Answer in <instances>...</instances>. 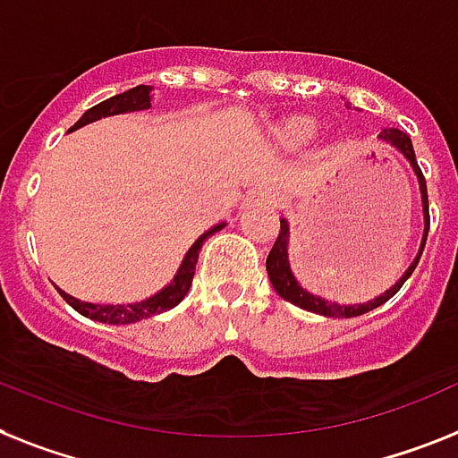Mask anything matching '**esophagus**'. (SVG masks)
Here are the masks:
<instances>
[{
  "label": "esophagus",
  "instance_id": "esophagus-1",
  "mask_svg": "<svg viewBox=\"0 0 458 458\" xmlns=\"http://www.w3.org/2000/svg\"><path fill=\"white\" fill-rule=\"evenodd\" d=\"M255 199H267V194H262V191H257Z\"/></svg>",
  "mask_w": 458,
  "mask_h": 458
}]
</instances>
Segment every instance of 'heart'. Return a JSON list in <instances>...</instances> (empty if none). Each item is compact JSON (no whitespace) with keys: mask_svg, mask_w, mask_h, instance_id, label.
I'll use <instances>...</instances> for the list:
<instances>
[{"mask_svg":"<svg viewBox=\"0 0 458 458\" xmlns=\"http://www.w3.org/2000/svg\"><path fill=\"white\" fill-rule=\"evenodd\" d=\"M309 133H311V123H309V121H301V119L293 121V123L288 126V131H285V135L293 140H301V138H306Z\"/></svg>","mask_w":458,"mask_h":458,"instance_id":"heart-1","label":"heart"}]
</instances>
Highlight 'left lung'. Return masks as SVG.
Masks as SVG:
<instances>
[{
	"label": "left lung",
	"mask_w": 458,
	"mask_h": 458,
	"mask_svg": "<svg viewBox=\"0 0 458 458\" xmlns=\"http://www.w3.org/2000/svg\"><path fill=\"white\" fill-rule=\"evenodd\" d=\"M381 140H386L391 142L393 147H398L400 152L405 154L410 158L411 168L417 173L419 177V187H421V201H424V215H426V233H424V245H426V236H428V226H430V215H428V189H426V177L421 173L417 164V157H414V147H411V140L410 135L403 133L400 128H384L379 133ZM424 245H421V252H424ZM421 252L419 257L414 259L410 269L405 271V276L400 278L391 290L377 297L374 301H368V304H360V306H339L335 301H327V300H320V297H313L311 293H306V290L300 288V283L294 281L293 271H290V264H288V222L281 220V232H278V238H276L274 248H271L269 257H267V274L271 278V285L278 294H281L283 300H288L290 304L300 306V309H306V311H313V313H320V316H327V318H353V316H362V313L372 311L377 306H381L384 301H388L393 294L398 293L405 281L411 276V271L417 269L419 259H421Z\"/></svg>",
	"instance_id": "1"
}]
</instances>
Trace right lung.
Listing matches in <instances>:
<instances>
[{
    "mask_svg": "<svg viewBox=\"0 0 458 458\" xmlns=\"http://www.w3.org/2000/svg\"><path fill=\"white\" fill-rule=\"evenodd\" d=\"M152 107V86H135V89L126 90V93H119L114 98H107V100L98 102L96 107H90L89 112H84V116L70 128V131H77V128L86 126L90 121L102 119V116H112V114H123V112H138V109ZM225 225L213 226L210 232L203 233L199 241H196L191 248H189L187 257H184L182 267L177 271V276L173 278L168 288H164L158 294L149 297L145 301H138V304H119V306H100V304H89V301H79L74 297H70L67 293L58 290L63 294V300L79 311L81 316L90 320H100V323H112V325H128V323H138L142 318H149V316H157V313H164L173 306H177L184 300V294L191 288V281H194L196 274V262H199V250H201L203 241L208 236H213L215 232H220Z\"/></svg>",
    "mask_w": 458,
    "mask_h": 458,
    "instance_id": "obj_1",
    "label": "right lung"
}]
</instances>
